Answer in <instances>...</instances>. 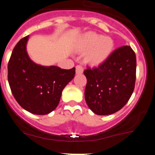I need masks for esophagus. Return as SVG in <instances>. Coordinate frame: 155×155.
<instances>
[{
    "mask_svg": "<svg viewBox=\"0 0 155 155\" xmlns=\"http://www.w3.org/2000/svg\"><path fill=\"white\" fill-rule=\"evenodd\" d=\"M84 71V68L81 65H77L76 66V74H81L83 73Z\"/></svg>",
    "mask_w": 155,
    "mask_h": 155,
    "instance_id": "1",
    "label": "esophagus"
}]
</instances>
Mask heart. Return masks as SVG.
Listing matches in <instances>:
<instances>
[{"instance_id":"heart-1","label":"heart","mask_w":155,"mask_h":155,"mask_svg":"<svg viewBox=\"0 0 155 155\" xmlns=\"http://www.w3.org/2000/svg\"><path fill=\"white\" fill-rule=\"evenodd\" d=\"M78 48L81 52H87L86 61L92 65L105 62L114 49V41L109 36H102L93 31H88L81 36Z\"/></svg>"}]
</instances>
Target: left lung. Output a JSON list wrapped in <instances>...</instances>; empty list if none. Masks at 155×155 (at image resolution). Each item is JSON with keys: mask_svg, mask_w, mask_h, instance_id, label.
Listing matches in <instances>:
<instances>
[{"mask_svg": "<svg viewBox=\"0 0 155 155\" xmlns=\"http://www.w3.org/2000/svg\"><path fill=\"white\" fill-rule=\"evenodd\" d=\"M136 55L130 46L116 49L98 68L84 71L87 78L84 98L97 115L121 109L133 94L136 81Z\"/></svg>", "mask_w": 155, "mask_h": 155, "instance_id": "left-lung-1", "label": "left lung"}]
</instances>
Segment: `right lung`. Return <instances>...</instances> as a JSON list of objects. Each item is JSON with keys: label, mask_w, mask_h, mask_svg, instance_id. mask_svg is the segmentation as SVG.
I'll list each match as a JSON object with an SVG mask.
<instances>
[{"label": "right lung", "mask_w": 155, "mask_h": 155, "mask_svg": "<svg viewBox=\"0 0 155 155\" xmlns=\"http://www.w3.org/2000/svg\"><path fill=\"white\" fill-rule=\"evenodd\" d=\"M28 35L18 42L8 64V80L12 94L24 109L46 115L57 108L62 91L74 78L75 68L64 70L44 67L31 61L26 52Z\"/></svg>", "instance_id": "1"}]
</instances>
